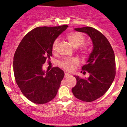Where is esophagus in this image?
Wrapping results in <instances>:
<instances>
[{"label":"esophagus","mask_w":127,"mask_h":127,"mask_svg":"<svg viewBox=\"0 0 127 127\" xmlns=\"http://www.w3.org/2000/svg\"><path fill=\"white\" fill-rule=\"evenodd\" d=\"M70 75H70L69 74H68V73L66 72V73H65V74H64V77H65V78L68 77H69Z\"/></svg>","instance_id":"34e87169"}]
</instances>
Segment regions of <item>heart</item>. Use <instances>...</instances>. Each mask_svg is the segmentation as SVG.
Returning a JSON list of instances; mask_svg holds the SVG:
<instances>
[{"label": "heart", "mask_w": 127, "mask_h": 127, "mask_svg": "<svg viewBox=\"0 0 127 127\" xmlns=\"http://www.w3.org/2000/svg\"><path fill=\"white\" fill-rule=\"evenodd\" d=\"M67 39L69 41L71 45L74 48H77L80 47L84 43L85 40V36L84 34L79 32H73L67 35ZM59 40L56 39L53 42L52 45V52L53 53L57 50ZM80 52L83 55H87L88 53V48L85 46H82L80 48ZM79 64V61L76 59H66L61 63V65L64 69L67 71H72L74 69L75 66Z\"/></svg>", "instance_id": "heart-1"}]
</instances>
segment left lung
I'll use <instances>...</instances> for the list:
<instances>
[{"mask_svg":"<svg viewBox=\"0 0 127 127\" xmlns=\"http://www.w3.org/2000/svg\"><path fill=\"white\" fill-rule=\"evenodd\" d=\"M87 34L92 40L93 50L82 69L90 75L81 79L74 75L77 84L72 92L77 99L91 102L100 98L107 91L116 75V60L113 49L103 34L91 27L75 28ZM85 72V71L84 73Z\"/></svg>","mask_w":127,"mask_h":127,"instance_id":"obj_1","label":"left lung"}]
</instances>
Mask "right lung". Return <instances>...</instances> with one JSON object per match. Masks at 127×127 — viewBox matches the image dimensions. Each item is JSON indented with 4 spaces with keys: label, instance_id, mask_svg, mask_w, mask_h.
<instances>
[{
    "label": "right lung",
    "instance_id": "add662e5",
    "mask_svg": "<svg viewBox=\"0 0 127 127\" xmlns=\"http://www.w3.org/2000/svg\"><path fill=\"white\" fill-rule=\"evenodd\" d=\"M68 26L38 27L24 37L13 58L15 80L31 101L45 104L57 94L64 72L59 67L44 71L42 66L52 56V45Z\"/></svg>",
    "mask_w": 127,
    "mask_h": 127
}]
</instances>
